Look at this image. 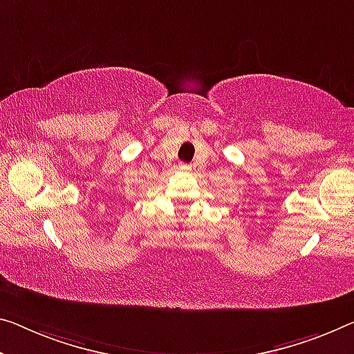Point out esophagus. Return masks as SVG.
I'll list each match as a JSON object with an SVG mask.
<instances>
[{
  "instance_id": "1",
  "label": "esophagus",
  "mask_w": 354,
  "mask_h": 354,
  "mask_svg": "<svg viewBox=\"0 0 354 354\" xmlns=\"http://www.w3.org/2000/svg\"><path fill=\"white\" fill-rule=\"evenodd\" d=\"M178 167H180V171H185V172L189 171V166L188 165H180Z\"/></svg>"
}]
</instances>
